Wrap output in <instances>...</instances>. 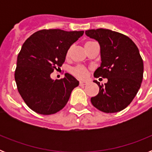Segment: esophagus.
<instances>
[{"label": "esophagus", "mask_w": 152, "mask_h": 152, "mask_svg": "<svg viewBox=\"0 0 152 152\" xmlns=\"http://www.w3.org/2000/svg\"><path fill=\"white\" fill-rule=\"evenodd\" d=\"M87 84V82H85V81H80L79 82V85L80 86V87H83V86L86 85Z\"/></svg>", "instance_id": "obj_1"}]
</instances>
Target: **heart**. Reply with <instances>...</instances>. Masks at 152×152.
<instances>
[{"instance_id": "heart-1", "label": "heart", "mask_w": 152, "mask_h": 152, "mask_svg": "<svg viewBox=\"0 0 152 152\" xmlns=\"http://www.w3.org/2000/svg\"><path fill=\"white\" fill-rule=\"evenodd\" d=\"M94 43V42L92 41H88L85 43V48L86 49H88L90 45H91L92 44ZM73 46H70L66 52V58H68L71 56V54H72V51ZM88 72H89V70L88 68H87L86 67L83 66V65H77L76 67H74L71 69V73L76 77L78 79H81V80H84V79L87 78L88 76Z\"/></svg>"}]
</instances>
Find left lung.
<instances>
[{"instance_id":"left-lung-1","label":"left lung","mask_w":152,"mask_h":152,"mask_svg":"<svg viewBox=\"0 0 152 152\" xmlns=\"http://www.w3.org/2000/svg\"><path fill=\"white\" fill-rule=\"evenodd\" d=\"M85 33L100 45L101 65L94 75L108 80L104 85L94 80L100 91L91 97V103L107 113L123 110L132 101L142 84L144 66L139 49L128 36L110 29H89Z\"/></svg>"}]
</instances>
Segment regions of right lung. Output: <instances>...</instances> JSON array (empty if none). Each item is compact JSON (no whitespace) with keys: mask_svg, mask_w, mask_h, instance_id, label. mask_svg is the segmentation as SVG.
Here are the masks:
<instances>
[{"mask_svg":"<svg viewBox=\"0 0 152 152\" xmlns=\"http://www.w3.org/2000/svg\"><path fill=\"white\" fill-rule=\"evenodd\" d=\"M84 31L42 29L25 41L17 56L14 73L17 90L29 108L42 115H51L66 105L79 82L66 73L52 80L50 75L60 68L66 52Z\"/></svg>","mask_w":152,"mask_h":152,"instance_id":"1","label":"right lung"}]
</instances>
